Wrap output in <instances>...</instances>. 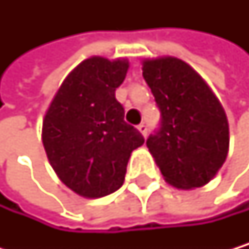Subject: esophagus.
Returning <instances> with one entry per match:
<instances>
[{"mask_svg": "<svg viewBox=\"0 0 249 249\" xmlns=\"http://www.w3.org/2000/svg\"><path fill=\"white\" fill-rule=\"evenodd\" d=\"M137 128H139V131L143 134V136H148V125H146V124L145 122H142V124H139V125H137Z\"/></svg>", "mask_w": 249, "mask_h": 249, "instance_id": "1", "label": "esophagus"}]
</instances>
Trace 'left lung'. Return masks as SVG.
I'll return each instance as SVG.
<instances>
[{
    "label": "left lung",
    "instance_id": "8db88e82",
    "mask_svg": "<svg viewBox=\"0 0 249 249\" xmlns=\"http://www.w3.org/2000/svg\"><path fill=\"white\" fill-rule=\"evenodd\" d=\"M142 70L161 113L160 127L146 146L170 185L203 187L229 152L223 106L198 73L178 58L148 59Z\"/></svg>",
    "mask_w": 249,
    "mask_h": 249
}]
</instances>
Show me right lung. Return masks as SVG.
I'll use <instances>...</instances> for the list:
<instances>
[{
  "instance_id": "obj_1",
  "label": "right lung",
  "mask_w": 249,
  "mask_h": 249,
  "mask_svg": "<svg viewBox=\"0 0 249 249\" xmlns=\"http://www.w3.org/2000/svg\"><path fill=\"white\" fill-rule=\"evenodd\" d=\"M125 59L94 56L65 77L43 121V145L62 182L97 198L119 190L131 152L145 143L124 121L115 91L127 76Z\"/></svg>"
}]
</instances>
